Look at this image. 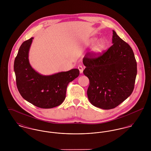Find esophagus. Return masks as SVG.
<instances>
[{
	"mask_svg": "<svg viewBox=\"0 0 151 151\" xmlns=\"http://www.w3.org/2000/svg\"><path fill=\"white\" fill-rule=\"evenodd\" d=\"M78 68L80 70V73H83V66L81 65H79L78 67Z\"/></svg>",
	"mask_w": 151,
	"mask_h": 151,
	"instance_id": "obj_1",
	"label": "esophagus"
}]
</instances>
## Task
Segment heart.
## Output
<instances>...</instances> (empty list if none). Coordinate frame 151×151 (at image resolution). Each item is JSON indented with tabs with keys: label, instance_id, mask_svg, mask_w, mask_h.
Segmentation results:
<instances>
[{
	"label": "heart",
	"instance_id": "heart-1",
	"mask_svg": "<svg viewBox=\"0 0 151 151\" xmlns=\"http://www.w3.org/2000/svg\"><path fill=\"white\" fill-rule=\"evenodd\" d=\"M105 47V42L103 40H99L93 47V52L96 54L101 53Z\"/></svg>",
	"mask_w": 151,
	"mask_h": 151
}]
</instances>
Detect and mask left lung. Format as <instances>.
<instances>
[{"label": "left lung", "mask_w": 151, "mask_h": 151, "mask_svg": "<svg viewBox=\"0 0 151 151\" xmlns=\"http://www.w3.org/2000/svg\"><path fill=\"white\" fill-rule=\"evenodd\" d=\"M113 45L102 55L86 54L84 74L89 80L87 95L91 104L102 109L116 108L132 93L137 62L132 49L113 30Z\"/></svg>", "instance_id": "obj_1"}]
</instances>
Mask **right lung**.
Returning a JSON list of instances; mask_svg holds the SVG:
<instances>
[{
    "mask_svg": "<svg viewBox=\"0 0 151 151\" xmlns=\"http://www.w3.org/2000/svg\"><path fill=\"white\" fill-rule=\"evenodd\" d=\"M34 38L24 41L19 50L14 63L17 89L22 97L35 106L50 109L61 105L65 98L68 83L78 77L79 70L44 76L29 64L28 53Z\"/></svg>",
    "mask_w": 151,
    "mask_h": 151,
    "instance_id": "right-lung-1",
    "label": "right lung"
}]
</instances>
